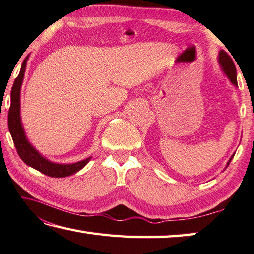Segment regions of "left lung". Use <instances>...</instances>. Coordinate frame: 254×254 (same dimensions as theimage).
Here are the masks:
<instances>
[{
	"mask_svg": "<svg viewBox=\"0 0 254 254\" xmlns=\"http://www.w3.org/2000/svg\"><path fill=\"white\" fill-rule=\"evenodd\" d=\"M219 62L221 64V66H222L223 71L225 74H227V76L230 79V81H231L234 85H238V82H237V68H236V65H234V63L232 61V59L230 55L224 52V51H221L220 52V58H219ZM234 155H232L233 158ZM232 158L229 160V162L227 164V168L229 167L230 162H231Z\"/></svg>",
	"mask_w": 254,
	"mask_h": 254,
	"instance_id": "8db88e82",
	"label": "left lung"
}]
</instances>
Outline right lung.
Here are the masks:
<instances>
[{"label":"right lung","mask_w":254,"mask_h":254,"mask_svg":"<svg viewBox=\"0 0 254 254\" xmlns=\"http://www.w3.org/2000/svg\"><path fill=\"white\" fill-rule=\"evenodd\" d=\"M27 59V58H26ZM26 59L22 63V67L20 71V74L14 81V84L12 86L11 91V107L8 110V130L12 135L13 142H14L15 149L17 151V154L20 155L23 162L25 164L30 165L35 170H38L41 173L52 178H63L72 175L77 171H80L82 168L85 167V164L89 162L91 158H87L80 161V162L73 163V164H58L50 162L47 159L38 153L34 147L27 142L24 131H23L22 124H21V117H20V91H21V84L23 81V76H24L25 72V65H26Z\"/></svg>","instance_id":"obj_1"}]
</instances>
